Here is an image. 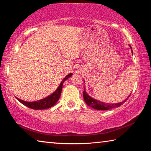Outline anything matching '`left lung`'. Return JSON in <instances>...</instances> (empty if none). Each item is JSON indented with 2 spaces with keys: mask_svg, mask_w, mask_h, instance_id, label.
Here are the masks:
<instances>
[{
  "mask_svg": "<svg viewBox=\"0 0 151 151\" xmlns=\"http://www.w3.org/2000/svg\"><path fill=\"white\" fill-rule=\"evenodd\" d=\"M130 47L131 48V46H130ZM130 95H131V94H130ZM130 95L127 97V99H125V100L122 102H121V103H115V104H111V103H103V102L95 100V99L92 98V97H91L87 93H86L85 89L83 91L84 100H85V103L87 104V105H88L89 106H91L92 108H93L94 109L103 110V111H104V110L106 111V110H109L111 109L116 108V107H119L120 106H121L124 103H125V102L127 101V100H128V99H129Z\"/></svg>",
  "mask_w": 151,
  "mask_h": 151,
  "instance_id": "left-lung-1",
  "label": "left lung"
}]
</instances>
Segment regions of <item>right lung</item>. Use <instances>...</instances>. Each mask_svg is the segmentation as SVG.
I'll return each instance as SVG.
<instances>
[{
	"label": "right lung",
	"instance_id": "obj_1",
	"mask_svg": "<svg viewBox=\"0 0 151 151\" xmlns=\"http://www.w3.org/2000/svg\"><path fill=\"white\" fill-rule=\"evenodd\" d=\"M73 75V73L68 74L67 76H65V78H64L63 80L61 82L60 85L58 86L57 90H56L54 93L51 94L46 98L41 99V100L35 101V102H27L24 101L22 100H20L19 98H17V100H19V102H20L22 104H24L26 106L29 107L30 109H35V110H43V109H47L48 108H50L52 106H54L55 104L57 103V101L59 99L61 94V91L63 89V83L65 82L66 79L70 77Z\"/></svg>",
	"mask_w": 151,
	"mask_h": 151
}]
</instances>
